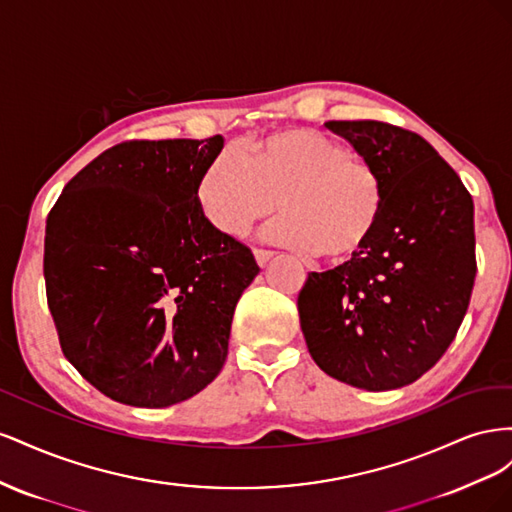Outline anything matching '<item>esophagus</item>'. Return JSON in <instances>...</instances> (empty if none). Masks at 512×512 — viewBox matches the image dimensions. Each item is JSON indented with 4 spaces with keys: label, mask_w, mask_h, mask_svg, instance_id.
I'll return each instance as SVG.
<instances>
[{
    "label": "esophagus",
    "mask_w": 512,
    "mask_h": 512,
    "mask_svg": "<svg viewBox=\"0 0 512 512\" xmlns=\"http://www.w3.org/2000/svg\"><path fill=\"white\" fill-rule=\"evenodd\" d=\"M254 258H256V262L260 267H265L267 262L273 258V252H269V250H254Z\"/></svg>",
    "instance_id": "esophagus-1"
}]
</instances>
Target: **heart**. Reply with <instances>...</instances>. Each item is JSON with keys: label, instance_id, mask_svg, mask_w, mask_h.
Instances as JSON below:
<instances>
[{"label": "heart", "instance_id": "1", "mask_svg": "<svg viewBox=\"0 0 512 512\" xmlns=\"http://www.w3.org/2000/svg\"><path fill=\"white\" fill-rule=\"evenodd\" d=\"M378 168L344 143L309 128L254 138L243 153L224 149L203 170L198 205L226 237H243L280 207L271 241L324 262H346L376 235L384 213Z\"/></svg>", "mask_w": 512, "mask_h": 512}]
</instances>
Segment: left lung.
<instances>
[{
    "label": "left lung",
    "mask_w": 512,
    "mask_h": 512,
    "mask_svg": "<svg viewBox=\"0 0 512 512\" xmlns=\"http://www.w3.org/2000/svg\"><path fill=\"white\" fill-rule=\"evenodd\" d=\"M327 128L378 168L386 203L361 254L307 275L301 331L324 374L365 391L401 389L440 361L468 312L474 203L423 136L369 119Z\"/></svg>",
    "instance_id": "8db88e82"
}]
</instances>
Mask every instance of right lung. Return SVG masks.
Instances as JSON below:
<instances>
[{"label":"right lung","mask_w":512,"mask_h":512,"mask_svg":"<svg viewBox=\"0 0 512 512\" xmlns=\"http://www.w3.org/2000/svg\"><path fill=\"white\" fill-rule=\"evenodd\" d=\"M224 149L121 143L72 177L46 220V297L66 359L100 393L168 408L220 374L254 254L200 211L198 181Z\"/></svg>","instance_id":"add662e5"}]
</instances>
